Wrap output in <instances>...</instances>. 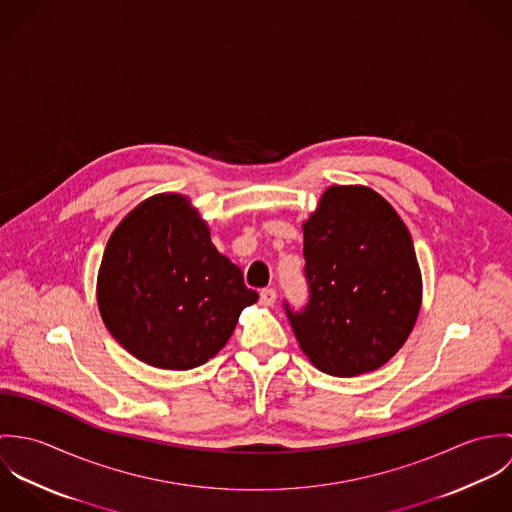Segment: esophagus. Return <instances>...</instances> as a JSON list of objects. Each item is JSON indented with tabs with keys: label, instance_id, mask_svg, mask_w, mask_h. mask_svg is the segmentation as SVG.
Listing matches in <instances>:
<instances>
[{
	"label": "esophagus",
	"instance_id": "obj_1",
	"mask_svg": "<svg viewBox=\"0 0 512 512\" xmlns=\"http://www.w3.org/2000/svg\"><path fill=\"white\" fill-rule=\"evenodd\" d=\"M276 297H278L276 290H272V288H266V290H262V292H260V303H262L264 307H270V305H274Z\"/></svg>",
	"mask_w": 512,
	"mask_h": 512
}]
</instances>
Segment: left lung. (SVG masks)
Segmentation results:
<instances>
[{
  "instance_id": "8db88e82",
  "label": "left lung",
  "mask_w": 512,
  "mask_h": 512,
  "mask_svg": "<svg viewBox=\"0 0 512 512\" xmlns=\"http://www.w3.org/2000/svg\"><path fill=\"white\" fill-rule=\"evenodd\" d=\"M303 258L309 301L284 307L307 359L333 376L388 363L422 305L414 242L392 205L363 185L329 187L303 222Z\"/></svg>"
}]
</instances>
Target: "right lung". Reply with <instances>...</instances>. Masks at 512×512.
I'll list each match as a JSON object with an SVG mask.
<instances>
[{
  "mask_svg": "<svg viewBox=\"0 0 512 512\" xmlns=\"http://www.w3.org/2000/svg\"><path fill=\"white\" fill-rule=\"evenodd\" d=\"M96 299L112 337L146 365L189 370L213 359L258 293L211 242L191 201L153 195L112 232Z\"/></svg>",
  "mask_w": 512,
  "mask_h": 512,
  "instance_id": "add662e5",
  "label": "right lung"
}]
</instances>
